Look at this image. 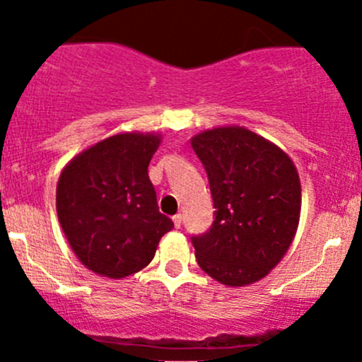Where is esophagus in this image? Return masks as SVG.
Wrapping results in <instances>:
<instances>
[{"label":"esophagus","instance_id":"esophagus-1","mask_svg":"<svg viewBox=\"0 0 362 362\" xmlns=\"http://www.w3.org/2000/svg\"><path fill=\"white\" fill-rule=\"evenodd\" d=\"M173 223H175V227L180 228V225H182V214H175V216H173Z\"/></svg>","mask_w":362,"mask_h":362}]
</instances>
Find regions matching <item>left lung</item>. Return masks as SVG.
Listing matches in <instances>:
<instances>
[{
  "mask_svg": "<svg viewBox=\"0 0 362 362\" xmlns=\"http://www.w3.org/2000/svg\"><path fill=\"white\" fill-rule=\"evenodd\" d=\"M211 185L216 219L192 238L198 266L228 288L264 279L295 239L302 209L298 171L282 148L239 124L191 137Z\"/></svg>",
  "mask_w": 362,
  "mask_h": 362,
  "instance_id": "obj_1",
  "label": "left lung"
}]
</instances>
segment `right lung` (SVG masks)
Wrapping results in <instances>:
<instances>
[{"mask_svg":"<svg viewBox=\"0 0 362 362\" xmlns=\"http://www.w3.org/2000/svg\"><path fill=\"white\" fill-rule=\"evenodd\" d=\"M162 141L121 132L74 155L57 184V216L78 261L100 276L146 268L173 221L158 212L148 164Z\"/></svg>","mask_w":362,"mask_h":362,"instance_id":"add662e5","label":"right lung"}]
</instances>
